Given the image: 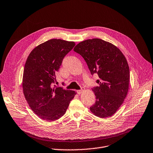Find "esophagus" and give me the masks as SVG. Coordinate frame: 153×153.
Wrapping results in <instances>:
<instances>
[{
  "mask_svg": "<svg viewBox=\"0 0 153 153\" xmlns=\"http://www.w3.org/2000/svg\"><path fill=\"white\" fill-rule=\"evenodd\" d=\"M85 90V89L84 88H82V89H81L80 90H77V94H78L79 95H80V94H81Z\"/></svg>",
  "mask_w": 153,
  "mask_h": 153,
  "instance_id": "1",
  "label": "esophagus"
}]
</instances>
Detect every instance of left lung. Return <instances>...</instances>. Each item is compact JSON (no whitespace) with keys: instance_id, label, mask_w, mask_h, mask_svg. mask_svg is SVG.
<instances>
[{"instance_id":"1","label":"left lung","mask_w":153,"mask_h":153,"mask_svg":"<svg viewBox=\"0 0 153 153\" xmlns=\"http://www.w3.org/2000/svg\"><path fill=\"white\" fill-rule=\"evenodd\" d=\"M73 50L83 58L91 74L97 73L100 78L98 86L92 89L96 100L91 112L100 118L112 117L122 105L129 88L126 57L117 46L99 38L83 41Z\"/></svg>"}]
</instances>
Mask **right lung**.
I'll use <instances>...</instances> for the list:
<instances>
[{
	"label": "right lung",
	"instance_id": "obj_1",
	"mask_svg": "<svg viewBox=\"0 0 153 153\" xmlns=\"http://www.w3.org/2000/svg\"><path fill=\"white\" fill-rule=\"evenodd\" d=\"M74 41L49 39L35 47L25 63L23 91L33 112L47 121H53L66 112L76 92L53 86L65 56L75 45Z\"/></svg>",
	"mask_w": 153,
	"mask_h": 153
}]
</instances>
